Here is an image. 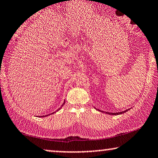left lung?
<instances>
[{"mask_svg": "<svg viewBox=\"0 0 158 158\" xmlns=\"http://www.w3.org/2000/svg\"><path fill=\"white\" fill-rule=\"evenodd\" d=\"M128 111V110H125V111H123V112H116V113H112V112H106V114H114V115H116V114H123V113H124V112H127Z\"/></svg>", "mask_w": 158, "mask_h": 158, "instance_id": "left-lung-1", "label": "left lung"}]
</instances>
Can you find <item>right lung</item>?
Instances as JSON below:
<instances>
[{
	"label": "right lung",
	"instance_id": "obj_1",
	"mask_svg": "<svg viewBox=\"0 0 158 158\" xmlns=\"http://www.w3.org/2000/svg\"><path fill=\"white\" fill-rule=\"evenodd\" d=\"M64 104H62V105H61V106H62L63 105H64ZM61 107H60V108H61ZM60 108H59V110H60ZM57 111H58V110H57ZM54 112H53V114H54ZM46 116H47V115H45V117H46ZM43 117H44V116H43Z\"/></svg>",
	"mask_w": 158,
	"mask_h": 158
}]
</instances>
